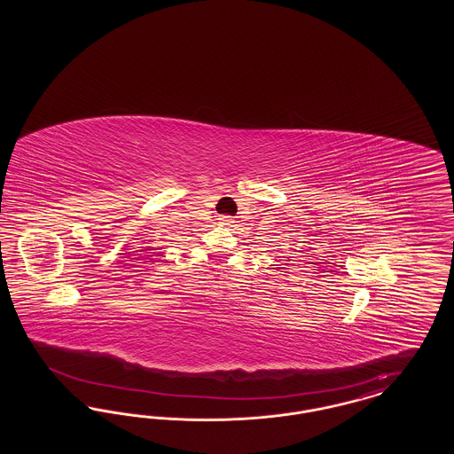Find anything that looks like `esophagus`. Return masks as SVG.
I'll return each mask as SVG.
<instances>
[{
  "label": "esophagus",
  "instance_id": "obj_1",
  "mask_svg": "<svg viewBox=\"0 0 454 454\" xmlns=\"http://www.w3.org/2000/svg\"><path fill=\"white\" fill-rule=\"evenodd\" d=\"M233 223V217L231 216H219V224L223 226H230Z\"/></svg>",
  "mask_w": 454,
  "mask_h": 454
}]
</instances>
